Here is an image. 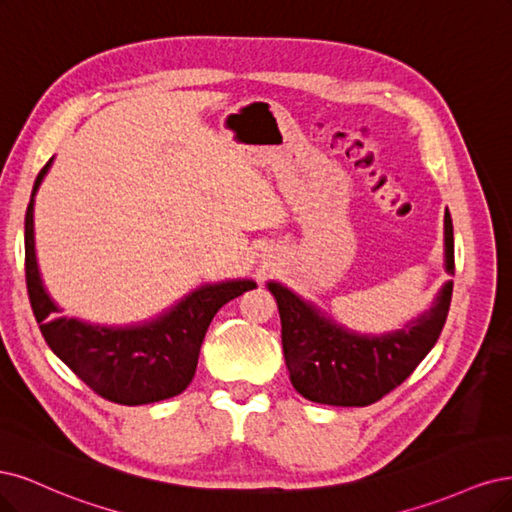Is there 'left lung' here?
<instances>
[{
	"label": "left lung",
	"instance_id": "left-lung-1",
	"mask_svg": "<svg viewBox=\"0 0 512 512\" xmlns=\"http://www.w3.org/2000/svg\"><path fill=\"white\" fill-rule=\"evenodd\" d=\"M444 266L455 274L449 210L444 212ZM268 289L278 304L285 364L295 391L317 404L368 406L402 385L434 349L449 315L453 280L442 285L430 310L381 336L336 323L276 280Z\"/></svg>",
	"mask_w": 512,
	"mask_h": 512
}]
</instances>
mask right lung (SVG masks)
<instances>
[{"instance_id": "obj_1", "label": "right lung", "mask_w": 512, "mask_h": 512, "mask_svg": "<svg viewBox=\"0 0 512 512\" xmlns=\"http://www.w3.org/2000/svg\"><path fill=\"white\" fill-rule=\"evenodd\" d=\"M51 163L40 170L25 214L27 293L46 344L104 400L140 406L174 398L193 381L200 346L219 308L257 285L249 278L206 283L155 319L123 327L59 317L61 308L42 283L34 238V197Z\"/></svg>"}]
</instances>
